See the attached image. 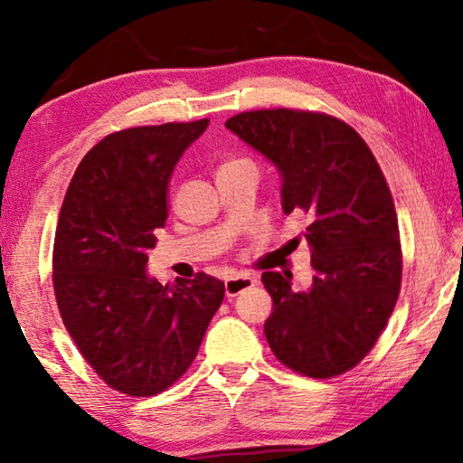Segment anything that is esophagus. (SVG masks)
I'll use <instances>...</instances> for the list:
<instances>
[{
  "label": "esophagus",
  "mask_w": 463,
  "mask_h": 463,
  "mask_svg": "<svg viewBox=\"0 0 463 463\" xmlns=\"http://www.w3.org/2000/svg\"><path fill=\"white\" fill-rule=\"evenodd\" d=\"M255 284H257V278L247 276V273H239V276H231L224 281V292H226V296L232 298V296L241 294L242 289H247Z\"/></svg>",
  "instance_id": "obj_1"
}]
</instances>
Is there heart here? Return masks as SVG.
<instances>
[{"instance_id": "heart-1", "label": "heart", "mask_w": 463, "mask_h": 463, "mask_svg": "<svg viewBox=\"0 0 463 463\" xmlns=\"http://www.w3.org/2000/svg\"><path fill=\"white\" fill-rule=\"evenodd\" d=\"M241 165H250L249 159H242V156H231V159H226L221 169L218 171H226V169H234V167H241Z\"/></svg>"}]
</instances>
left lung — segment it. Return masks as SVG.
I'll return each mask as SVG.
<instances>
[{
	"label": "left lung",
	"mask_w": 463,
	"mask_h": 463,
	"mask_svg": "<svg viewBox=\"0 0 463 463\" xmlns=\"http://www.w3.org/2000/svg\"><path fill=\"white\" fill-rule=\"evenodd\" d=\"M226 128L279 169L284 213L310 221L312 286L294 292L292 273L261 276L273 355L317 380L354 370L386 328L402 281L394 200L378 161L347 122L323 112L250 109Z\"/></svg>",
	"instance_id": "left-lung-1"
}]
</instances>
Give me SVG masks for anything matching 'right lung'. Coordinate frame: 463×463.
<instances>
[{
	"label": "right lung",
	"mask_w": 463,
	"mask_h": 463,
	"mask_svg": "<svg viewBox=\"0 0 463 463\" xmlns=\"http://www.w3.org/2000/svg\"><path fill=\"white\" fill-rule=\"evenodd\" d=\"M208 122L112 132L83 156L62 200L52 247L62 325L122 394L155 396L182 378L224 300V284L206 273L175 286L145 273L175 163Z\"/></svg>",
	"instance_id": "right-lung-1"
}]
</instances>
